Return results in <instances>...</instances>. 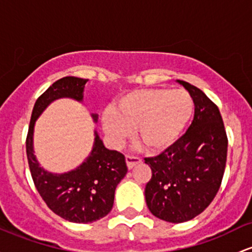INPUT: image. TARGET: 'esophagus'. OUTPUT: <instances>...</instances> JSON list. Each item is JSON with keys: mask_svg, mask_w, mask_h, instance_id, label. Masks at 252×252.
<instances>
[{"mask_svg": "<svg viewBox=\"0 0 252 252\" xmlns=\"http://www.w3.org/2000/svg\"><path fill=\"white\" fill-rule=\"evenodd\" d=\"M126 166H128V168L129 170H130V168H132L135 166V165H137V164H140L141 162V159L139 157H135V156H126Z\"/></svg>", "mask_w": 252, "mask_h": 252, "instance_id": "obj_1", "label": "esophagus"}]
</instances>
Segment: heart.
Wrapping results in <instances>:
<instances>
[{
    "label": "heart",
    "instance_id": "obj_1",
    "mask_svg": "<svg viewBox=\"0 0 252 252\" xmlns=\"http://www.w3.org/2000/svg\"><path fill=\"white\" fill-rule=\"evenodd\" d=\"M193 103L183 90L147 88L121 96L115 110L103 115V128L120 145L136 131L137 140L152 152L164 151L176 142L192 116Z\"/></svg>",
    "mask_w": 252,
    "mask_h": 252
}]
</instances>
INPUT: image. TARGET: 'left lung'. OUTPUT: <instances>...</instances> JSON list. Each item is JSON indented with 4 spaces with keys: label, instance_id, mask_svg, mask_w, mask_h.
<instances>
[{
    "label": "left lung",
    "instance_id": "1",
    "mask_svg": "<svg viewBox=\"0 0 252 252\" xmlns=\"http://www.w3.org/2000/svg\"><path fill=\"white\" fill-rule=\"evenodd\" d=\"M191 95L195 115L188 130L161 154L145 158L152 178L145 197L154 217L179 223L201 214L219 191L227 135L219 109L200 88L177 80Z\"/></svg>",
    "mask_w": 252,
    "mask_h": 252
}]
</instances>
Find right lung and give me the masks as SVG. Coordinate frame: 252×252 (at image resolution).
<instances>
[{
	"instance_id": "right-lung-1",
	"label": "right lung",
	"mask_w": 252,
	"mask_h": 252,
	"mask_svg": "<svg viewBox=\"0 0 252 252\" xmlns=\"http://www.w3.org/2000/svg\"><path fill=\"white\" fill-rule=\"evenodd\" d=\"M87 81L65 76L50 86L35 101L26 139L30 171L41 198L55 214L76 223L93 222L111 212L116 188L128 172L126 158L105 147L94 131L92 152L80 166L65 173H51L40 167L34 156L33 131L37 118L54 100L71 98L82 101ZM92 117L94 122L98 120L96 113H92Z\"/></svg>"
}]
</instances>
